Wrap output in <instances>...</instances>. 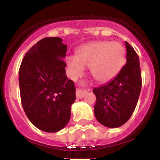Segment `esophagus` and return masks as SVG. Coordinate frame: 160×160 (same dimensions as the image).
Returning a JSON list of instances; mask_svg holds the SVG:
<instances>
[{"mask_svg": "<svg viewBox=\"0 0 160 160\" xmlns=\"http://www.w3.org/2000/svg\"><path fill=\"white\" fill-rule=\"evenodd\" d=\"M79 85L81 86V87H84L85 86V82H81L79 83ZM87 94V90H82L81 88H78L77 91H76V96H77L78 98H82L84 97Z\"/></svg>", "mask_w": 160, "mask_h": 160, "instance_id": "esophagus-1", "label": "esophagus"}]
</instances>
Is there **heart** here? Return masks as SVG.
<instances>
[{"mask_svg": "<svg viewBox=\"0 0 160 160\" xmlns=\"http://www.w3.org/2000/svg\"><path fill=\"white\" fill-rule=\"evenodd\" d=\"M126 62V51L119 42H99L82 46L74 58H68L66 65L71 78L77 79L90 68V74L98 82L111 81L118 75Z\"/></svg>", "mask_w": 160, "mask_h": 160, "instance_id": "1", "label": "heart"}]
</instances>
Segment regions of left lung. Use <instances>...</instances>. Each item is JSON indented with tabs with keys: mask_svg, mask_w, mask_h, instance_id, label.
<instances>
[{
	"mask_svg": "<svg viewBox=\"0 0 160 160\" xmlns=\"http://www.w3.org/2000/svg\"><path fill=\"white\" fill-rule=\"evenodd\" d=\"M127 64L111 82L93 89L96 96L94 115L107 128H116L131 118L138 102L142 87L138 54L125 42Z\"/></svg>",
	"mask_w": 160,
	"mask_h": 160,
	"instance_id": "8db88e82",
	"label": "left lung"
}]
</instances>
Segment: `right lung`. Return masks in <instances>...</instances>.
<instances>
[{"label": "right lung", "mask_w": 160, "mask_h": 160, "mask_svg": "<svg viewBox=\"0 0 160 160\" xmlns=\"http://www.w3.org/2000/svg\"><path fill=\"white\" fill-rule=\"evenodd\" d=\"M67 46L60 38H45L26 53L19 70L22 104L31 122L45 132H57L70 118L76 89L66 76Z\"/></svg>", "instance_id": "add662e5"}]
</instances>
